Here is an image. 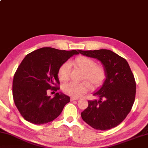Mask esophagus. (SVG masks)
<instances>
[{"label":"esophagus","mask_w":148,"mask_h":148,"mask_svg":"<svg viewBox=\"0 0 148 148\" xmlns=\"http://www.w3.org/2000/svg\"><path fill=\"white\" fill-rule=\"evenodd\" d=\"M79 99L78 98H76V97H71V98H70V100H71V101H77Z\"/></svg>","instance_id":"obj_1"}]
</instances>
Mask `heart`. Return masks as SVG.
Segmentation results:
<instances>
[{
  "label": "heart",
  "mask_w": 148,
  "mask_h": 148,
  "mask_svg": "<svg viewBox=\"0 0 148 148\" xmlns=\"http://www.w3.org/2000/svg\"><path fill=\"white\" fill-rule=\"evenodd\" d=\"M69 65L79 68L83 75V79H87L91 83L93 87L97 88L101 87L104 83L106 79V73L103 67L97 65L95 61L88 57L79 56ZM67 63H65L59 67L58 75L61 81H67L69 79L70 66ZM90 88V84L88 81H85L81 83L71 82L63 86V90L65 94L73 97H79L87 92Z\"/></svg>",
  "instance_id": "b5f03b06"
}]
</instances>
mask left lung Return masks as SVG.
Segmentation results:
<instances>
[{
  "mask_svg": "<svg viewBox=\"0 0 148 148\" xmlns=\"http://www.w3.org/2000/svg\"><path fill=\"white\" fill-rule=\"evenodd\" d=\"M82 55L101 61L106 73L102 87L93 93L99 101H88L81 117L92 128L106 130L117 126L130 112L136 96L134 77L127 61L108 49L83 51Z\"/></svg>",
  "mask_w": 148,
  "mask_h": 148,
  "instance_id": "8db88e82",
  "label": "left lung"
}]
</instances>
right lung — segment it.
Masks as SVG:
<instances>
[{"label":"right lung","instance_id":"add662e5","mask_svg":"<svg viewBox=\"0 0 148 148\" xmlns=\"http://www.w3.org/2000/svg\"><path fill=\"white\" fill-rule=\"evenodd\" d=\"M76 50L42 47L28 53L16 71L12 83L15 105L24 119L34 124L53 121L62 112L70 97L61 92L51 99L47 90H58V71Z\"/></svg>","mask_w":148,"mask_h":148}]
</instances>
